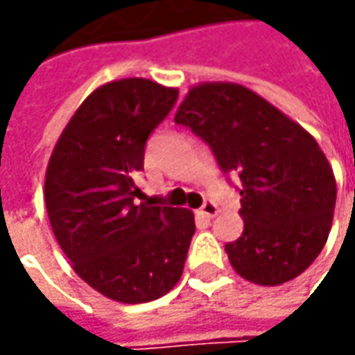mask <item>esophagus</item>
<instances>
[{"mask_svg":"<svg viewBox=\"0 0 355 355\" xmlns=\"http://www.w3.org/2000/svg\"><path fill=\"white\" fill-rule=\"evenodd\" d=\"M199 213L205 217V219H213L217 213H219V207H217V203H213V201H205L203 205H201V209Z\"/></svg>","mask_w":355,"mask_h":355,"instance_id":"esophagus-1","label":"esophagus"}]
</instances>
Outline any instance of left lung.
<instances>
[{
  "instance_id": "8db88e82",
  "label": "left lung",
  "mask_w": 355,
  "mask_h": 355,
  "mask_svg": "<svg viewBox=\"0 0 355 355\" xmlns=\"http://www.w3.org/2000/svg\"><path fill=\"white\" fill-rule=\"evenodd\" d=\"M173 120L211 148L223 173L239 175L245 229L225 245L233 268L263 286L304 272L326 245L336 205L334 171L318 142L235 83L193 87Z\"/></svg>"
}]
</instances>
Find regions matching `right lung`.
Returning a JSON list of instances; mask_svg holds the SVG:
<instances>
[{"label": "right lung", "instance_id": "right-lung-1", "mask_svg": "<svg viewBox=\"0 0 355 355\" xmlns=\"http://www.w3.org/2000/svg\"><path fill=\"white\" fill-rule=\"evenodd\" d=\"M178 90L148 78L103 85L62 130L45 175L49 221L75 272L104 296L140 304L178 284L193 213L138 203L150 134Z\"/></svg>", "mask_w": 355, "mask_h": 355}]
</instances>
